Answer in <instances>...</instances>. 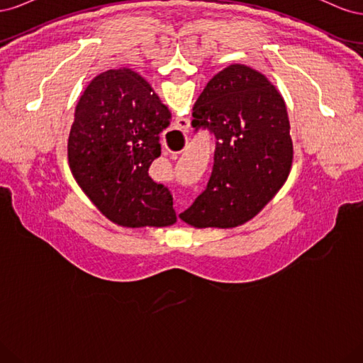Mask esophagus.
<instances>
[{
	"mask_svg": "<svg viewBox=\"0 0 363 363\" xmlns=\"http://www.w3.org/2000/svg\"><path fill=\"white\" fill-rule=\"evenodd\" d=\"M175 123H177V127L180 130H188L191 127V123H189L188 118H177V121H175Z\"/></svg>",
	"mask_w": 363,
	"mask_h": 363,
	"instance_id": "obj_1",
	"label": "esophagus"
}]
</instances>
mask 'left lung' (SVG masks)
Masks as SVG:
<instances>
[{"mask_svg": "<svg viewBox=\"0 0 363 363\" xmlns=\"http://www.w3.org/2000/svg\"><path fill=\"white\" fill-rule=\"evenodd\" d=\"M192 127L216 138L212 175L180 219L196 228L242 225L286 182L294 157L286 106L265 75L230 65L192 108Z\"/></svg>", "mask_w": 363, "mask_h": 363, "instance_id": "obj_1", "label": "left lung"}]
</instances>
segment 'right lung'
Instances as JSON below:
<instances>
[{
	"instance_id": "obj_1",
	"label": "right lung",
	"mask_w": 363,
	"mask_h": 363,
	"mask_svg": "<svg viewBox=\"0 0 363 363\" xmlns=\"http://www.w3.org/2000/svg\"><path fill=\"white\" fill-rule=\"evenodd\" d=\"M171 112L142 77L108 69L86 87L68 139L74 179L106 218L123 227L177 221L167 186L148 175Z\"/></svg>"
}]
</instances>
